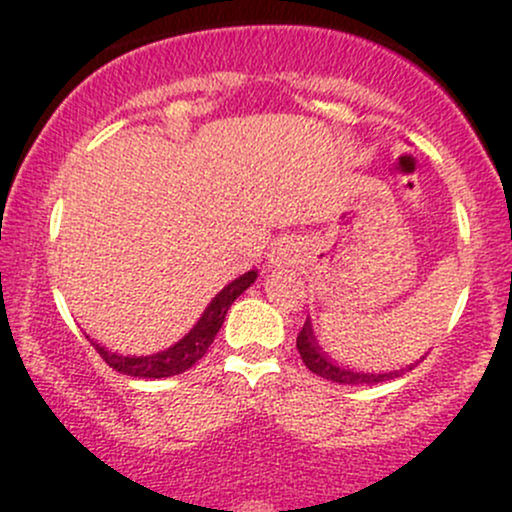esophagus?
Instances as JSON below:
<instances>
[{"mask_svg":"<svg viewBox=\"0 0 512 512\" xmlns=\"http://www.w3.org/2000/svg\"><path fill=\"white\" fill-rule=\"evenodd\" d=\"M293 262V255L289 252V248H284V245H279L272 252V264L274 267H284V264H291Z\"/></svg>","mask_w":512,"mask_h":512,"instance_id":"1","label":"esophagus"}]
</instances>
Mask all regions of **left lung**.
<instances>
[{
  "instance_id": "left-lung-1",
  "label": "left lung",
  "mask_w": 512,
  "mask_h": 512,
  "mask_svg": "<svg viewBox=\"0 0 512 512\" xmlns=\"http://www.w3.org/2000/svg\"><path fill=\"white\" fill-rule=\"evenodd\" d=\"M296 349L298 354H301L303 363L308 366L310 373L320 375V378L325 380H332V383H339V385H373V383H385V380H395L399 378L402 373H407L416 366V363H411L409 368L404 370H392V373H354V370H346V368H339L334 366V363L327 358L325 354L320 351V346H317L315 337H313V330H310V322H305L301 327V332H298V339H296Z\"/></svg>"
}]
</instances>
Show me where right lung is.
<instances>
[{"label":"right lung","instance_id":"right-lung-1","mask_svg":"<svg viewBox=\"0 0 512 512\" xmlns=\"http://www.w3.org/2000/svg\"><path fill=\"white\" fill-rule=\"evenodd\" d=\"M255 279H257V272H248L240 276V279L231 281V284H228L226 289H223L219 296L209 303V308L204 310V315L199 317V322L192 327L190 334H185L178 344L170 346L166 351H161V354L139 356V358L117 356V354H110V351H105L103 346L93 342L91 344L96 346V351L101 354V358L110 368L117 370V373L132 375V378H170V375L185 373L187 368L195 366L199 358L207 354L211 342H214L216 332L221 330L223 317H226L231 303L236 301L240 293L248 289Z\"/></svg>","mask_w":512,"mask_h":512}]
</instances>
